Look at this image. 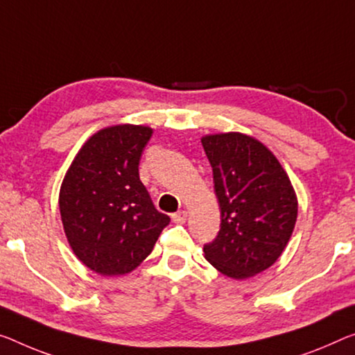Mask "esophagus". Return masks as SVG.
I'll return each instance as SVG.
<instances>
[{"label":"esophagus","mask_w":355,"mask_h":355,"mask_svg":"<svg viewBox=\"0 0 355 355\" xmlns=\"http://www.w3.org/2000/svg\"><path fill=\"white\" fill-rule=\"evenodd\" d=\"M171 219L174 223H185V220H187V212L185 211L174 212V214H171Z\"/></svg>","instance_id":"obj_1"}]
</instances>
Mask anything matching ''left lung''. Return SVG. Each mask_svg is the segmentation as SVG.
Returning <instances> with one entry per match:
<instances>
[{"label": "left lung", "mask_w": 355, "mask_h": 355, "mask_svg": "<svg viewBox=\"0 0 355 355\" xmlns=\"http://www.w3.org/2000/svg\"><path fill=\"white\" fill-rule=\"evenodd\" d=\"M212 166L220 230L205 257L232 279H248L275 263L295 228L298 201L275 154L252 136L230 132L201 138Z\"/></svg>", "instance_id": "1"}]
</instances>
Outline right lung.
Listing matches in <instances>:
<instances>
[{
    "instance_id": "1",
    "label": "right lung",
    "mask_w": 355,
    "mask_h": 355,
    "mask_svg": "<svg viewBox=\"0 0 355 355\" xmlns=\"http://www.w3.org/2000/svg\"><path fill=\"white\" fill-rule=\"evenodd\" d=\"M152 132L144 125L121 123L92 135L60 187V216L69 246L101 276L133 271L170 223L139 179V159Z\"/></svg>"
}]
</instances>
